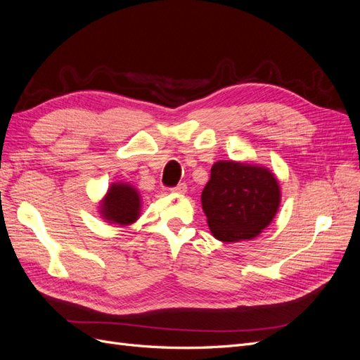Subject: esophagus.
Masks as SVG:
<instances>
[{
  "instance_id": "34e87169",
  "label": "esophagus",
  "mask_w": 360,
  "mask_h": 360,
  "mask_svg": "<svg viewBox=\"0 0 360 360\" xmlns=\"http://www.w3.org/2000/svg\"><path fill=\"white\" fill-rule=\"evenodd\" d=\"M186 189H188L186 183H180V184H177V186L171 188L169 191H171V192H174V193H184V192H186Z\"/></svg>"
}]
</instances>
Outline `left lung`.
I'll return each mask as SVG.
<instances>
[{
    "instance_id": "8db88e82",
    "label": "left lung",
    "mask_w": 360,
    "mask_h": 360,
    "mask_svg": "<svg viewBox=\"0 0 360 360\" xmlns=\"http://www.w3.org/2000/svg\"><path fill=\"white\" fill-rule=\"evenodd\" d=\"M281 201L278 180L264 167L219 160L201 195L213 236L221 242L257 237L274 219Z\"/></svg>"
}]
</instances>
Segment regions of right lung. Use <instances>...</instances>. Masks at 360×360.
<instances>
[{
    "label": "right lung",
    "instance_id": "right-lung-1",
    "mask_svg": "<svg viewBox=\"0 0 360 360\" xmlns=\"http://www.w3.org/2000/svg\"><path fill=\"white\" fill-rule=\"evenodd\" d=\"M101 207L106 221L118 225H129L138 219L141 200L135 188L124 183H114Z\"/></svg>",
    "mask_w": 360,
    "mask_h": 360
}]
</instances>
